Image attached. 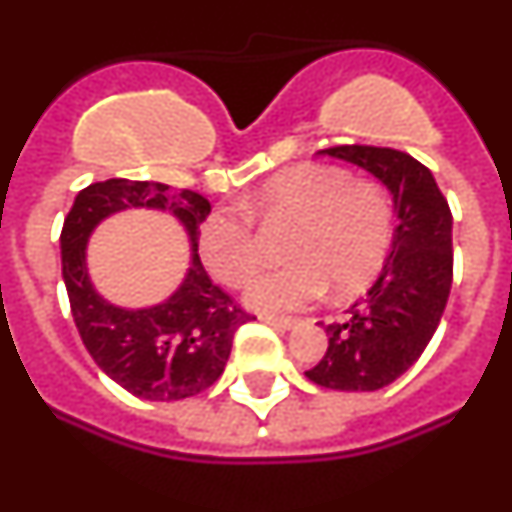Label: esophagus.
I'll list each match as a JSON object with an SVG mask.
<instances>
[{
    "mask_svg": "<svg viewBox=\"0 0 512 512\" xmlns=\"http://www.w3.org/2000/svg\"><path fill=\"white\" fill-rule=\"evenodd\" d=\"M261 320H264L266 325H274V328L279 330H289L297 325L295 318H277V315H261Z\"/></svg>",
    "mask_w": 512,
    "mask_h": 512,
    "instance_id": "esophagus-1",
    "label": "esophagus"
}]
</instances>
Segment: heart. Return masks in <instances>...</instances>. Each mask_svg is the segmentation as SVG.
Segmentation results:
<instances>
[{"instance_id":"1","label":"heart","mask_w":512,"mask_h":512,"mask_svg":"<svg viewBox=\"0 0 512 512\" xmlns=\"http://www.w3.org/2000/svg\"><path fill=\"white\" fill-rule=\"evenodd\" d=\"M251 220L295 225L284 243L289 264L266 271L246 289L256 310H300L333 289L354 295L384 266L395 235V210L377 182H354L336 166L300 164L271 176L243 202V212L217 210L202 225L200 251L217 282L241 287L261 264Z\"/></svg>"}]
</instances>
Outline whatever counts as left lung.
<instances>
[{"label":"left lung","mask_w":512,"mask_h":512,"mask_svg":"<svg viewBox=\"0 0 512 512\" xmlns=\"http://www.w3.org/2000/svg\"><path fill=\"white\" fill-rule=\"evenodd\" d=\"M392 192L397 228L372 289L341 323L325 325L328 351L305 377L325 390H382L418 361L441 323L454 279L451 210L431 169L410 153L379 146H333Z\"/></svg>","instance_id":"1"}]
</instances>
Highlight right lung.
<instances>
[{
  "label": "right lung",
  "mask_w": 512,
  "mask_h": 512,
  "mask_svg": "<svg viewBox=\"0 0 512 512\" xmlns=\"http://www.w3.org/2000/svg\"><path fill=\"white\" fill-rule=\"evenodd\" d=\"M130 206L171 211L193 243V266L183 287L166 303L143 311H125L102 301L88 282L83 261L88 233L104 216ZM207 215L210 202L192 189L107 179L81 189L63 220V282L74 323L99 369L130 395L169 402L205 392L225 372L235 330L253 320L251 312L235 305L207 277L197 256L200 225Z\"/></svg>",
  "instance_id": "right-lung-1"
}]
</instances>
